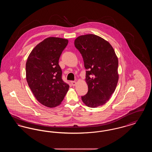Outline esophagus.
I'll return each instance as SVG.
<instances>
[{
  "label": "esophagus",
  "instance_id": "1",
  "mask_svg": "<svg viewBox=\"0 0 152 152\" xmlns=\"http://www.w3.org/2000/svg\"><path fill=\"white\" fill-rule=\"evenodd\" d=\"M76 84H77V83L76 81H71V84H72V86H75L76 85Z\"/></svg>",
  "mask_w": 152,
  "mask_h": 152
}]
</instances>
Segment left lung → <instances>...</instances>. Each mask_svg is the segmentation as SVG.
<instances>
[{"instance_id":"left-lung-1","label":"left lung","mask_w":152,"mask_h":152,"mask_svg":"<svg viewBox=\"0 0 152 152\" xmlns=\"http://www.w3.org/2000/svg\"><path fill=\"white\" fill-rule=\"evenodd\" d=\"M74 43L87 70L86 81L88 91L81 96V100L88 107L97 108L108 101L116 89L118 80V58L108 42L96 35L79 36Z\"/></svg>"}]
</instances>
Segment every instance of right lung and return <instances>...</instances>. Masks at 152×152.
<instances>
[{
    "label": "right lung",
    "mask_w": 152,
    "mask_h": 152,
    "mask_svg": "<svg viewBox=\"0 0 152 152\" xmlns=\"http://www.w3.org/2000/svg\"><path fill=\"white\" fill-rule=\"evenodd\" d=\"M68 43L67 39L50 37L38 44L28 57L26 79L32 92L40 104L49 108L59 105L69 85L61 78L58 60Z\"/></svg>",
    "instance_id": "add662e5"
}]
</instances>
